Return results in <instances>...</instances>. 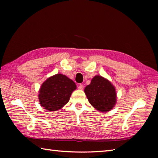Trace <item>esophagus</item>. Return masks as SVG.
I'll return each instance as SVG.
<instances>
[{
	"label": "esophagus",
	"instance_id": "obj_1",
	"mask_svg": "<svg viewBox=\"0 0 158 158\" xmlns=\"http://www.w3.org/2000/svg\"><path fill=\"white\" fill-rule=\"evenodd\" d=\"M79 89H80V90H82L83 89V85H82V84H80L79 85Z\"/></svg>",
	"mask_w": 158,
	"mask_h": 158
}]
</instances>
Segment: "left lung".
Instances as JSON below:
<instances>
[{"label": "left lung", "mask_w": 158, "mask_h": 158, "mask_svg": "<svg viewBox=\"0 0 158 158\" xmlns=\"http://www.w3.org/2000/svg\"><path fill=\"white\" fill-rule=\"evenodd\" d=\"M84 92L89 102L96 110L106 113L113 109L117 102L115 86L110 81L100 75L93 77Z\"/></svg>", "instance_id": "left-lung-1"}]
</instances>
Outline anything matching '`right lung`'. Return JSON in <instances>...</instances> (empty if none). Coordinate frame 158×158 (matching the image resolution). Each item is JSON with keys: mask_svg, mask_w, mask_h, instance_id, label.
<instances>
[{"mask_svg": "<svg viewBox=\"0 0 158 158\" xmlns=\"http://www.w3.org/2000/svg\"><path fill=\"white\" fill-rule=\"evenodd\" d=\"M76 89L73 80L62 74H56L46 79L40 88V105L50 111L58 110L69 101L71 94Z\"/></svg>", "mask_w": 158, "mask_h": 158, "instance_id": "right-lung-1", "label": "right lung"}]
</instances>
